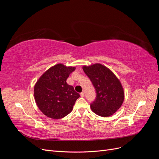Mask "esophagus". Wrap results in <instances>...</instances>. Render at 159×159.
Returning <instances> with one entry per match:
<instances>
[{
	"label": "esophagus",
	"mask_w": 159,
	"mask_h": 159,
	"mask_svg": "<svg viewBox=\"0 0 159 159\" xmlns=\"http://www.w3.org/2000/svg\"><path fill=\"white\" fill-rule=\"evenodd\" d=\"M80 96L81 97H84V92H81V93H80Z\"/></svg>",
	"instance_id": "34e87169"
}]
</instances>
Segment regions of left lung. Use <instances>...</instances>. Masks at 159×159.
Wrapping results in <instances>:
<instances>
[{
    "label": "left lung",
    "instance_id": "1",
    "mask_svg": "<svg viewBox=\"0 0 159 159\" xmlns=\"http://www.w3.org/2000/svg\"><path fill=\"white\" fill-rule=\"evenodd\" d=\"M83 70L95 88L96 99L90 107L99 116L107 117L113 115L122 105L123 88L113 72L101 64L84 66Z\"/></svg>",
    "mask_w": 159,
    "mask_h": 159
}]
</instances>
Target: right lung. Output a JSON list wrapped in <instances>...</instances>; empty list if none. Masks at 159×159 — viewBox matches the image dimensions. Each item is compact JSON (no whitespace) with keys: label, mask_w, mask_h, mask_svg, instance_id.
Wrapping results in <instances>:
<instances>
[{"label":"right lung","mask_w":159,"mask_h":159,"mask_svg":"<svg viewBox=\"0 0 159 159\" xmlns=\"http://www.w3.org/2000/svg\"><path fill=\"white\" fill-rule=\"evenodd\" d=\"M75 70V67L57 64L46 70L36 81L34 89L35 102L48 117L60 119L73 110L80 94L66 80Z\"/></svg>","instance_id":"add662e5"}]
</instances>
